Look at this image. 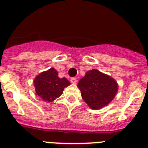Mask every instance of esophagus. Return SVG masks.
<instances>
[{
    "label": "esophagus",
    "mask_w": 148,
    "mask_h": 148,
    "mask_svg": "<svg viewBox=\"0 0 148 148\" xmlns=\"http://www.w3.org/2000/svg\"><path fill=\"white\" fill-rule=\"evenodd\" d=\"M70 82H71L72 84H75L77 82V79L75 78H72L71 79H70Z\"/></svg>",
    "instance_id": "34e87169"
}]
</instances>
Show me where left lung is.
I'll list each match as a JSON object with an SVG mask.
<instances>
[{
  "mask_svg": "<svg viewBox=\"0 0 148 148\" xmlns=\"http://www.w3.org/2000/svg\"><path fill=\"white\" fill-rule=\"evenodd\" d=\"M83 100L91 109L104 108L112 101L119 86L114 78L92 69L87 72L78 84Z\"/></svg>",
  "mask_w": 148,
  "mask_h": 148,
  "instance_id": "8db88e82",
  "label": "left lung"
}]
</instances>
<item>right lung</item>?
Returning a JSON list of instances; mask_svg holds the SVG:
<instances>
[{"label": "right lung", "instance_id": "obj_1", "mask_svg": "<svg viewBox=\"0 0 148 148\" xmlns=\"http://www.w3.org/2000/svg\"><path fill=\"white\" fill-rule=\"evenodd\" d=\"M54 68L40 73L35 77L34 86L36 95L45 101L51 102L61 96L64 89L70 84L65 78H59Z\"/></svg>", "mask_w": 148, "mask_h": 148}]
</instances>
